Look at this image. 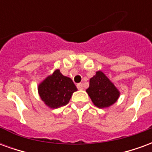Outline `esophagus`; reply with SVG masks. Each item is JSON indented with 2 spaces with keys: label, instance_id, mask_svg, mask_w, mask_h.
<instances>
[{
  "label": "esophagus",
  "instance_id": "1",
  "mask_svg": "<svg viewBox=\"0 0 152 152\" xmlns=\"http://www.w3.org/2000/svg\"><path fill=\"white\" fill-rule=\"evenodd\" d=\"M76 87H77V89H83L84 88H83V85L81 84V83H79V84H77L76 85Z\"/></svg>",
  "mask_w": 152,
  "mask_h": 152
}]
</instances>
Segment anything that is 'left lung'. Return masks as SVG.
<instances>
[{
    "label": "left lung",
    "mask_w": 152,
    "mask_h": 152,
    "mask_svg": "<svg viewBox=\"0 0 152 152\" xmlns=\"http://www.w3.org/2000/svg\"><path fill=\"white\" fill-rule=\"evenodd\" d=\"M93 103L99 108L109 107L117 101L120 92L114 84L101 71L89 80V86L86 89Z\"/></svg>",
    "instance_id": "left-lung-1"
}]
</instances>
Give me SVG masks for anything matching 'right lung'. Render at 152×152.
<instances>
[{"label": "right lung", "mask_w": 152, "mask_h": 152, "mask_svg": "<svg viewBox=\"0 0 152 152\" xmlns=\"http://www.w3.org/2000/svg\"><path fill=\"white\" fill-rule=\"evenodd\" d=\"M77 88L71 78L63 76L58 69L55 70L38 86V93L45 105L57 108L66 105Z\"/></svg>", "instance_id": "1"}]
</instances>
